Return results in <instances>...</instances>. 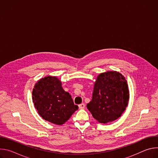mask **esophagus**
<instances>
[{"label": "esophagus", "mask_w": 158, "mask_h": 158, "mask_svg": "<svg viewBox=\"0 0 158 158\" xmlns=\"http://www.w3.org/2000/svg\"><path fill=\"white\" fill-rule=\"evenodd\" d=\"M79 109H84V108H85V104H84V103H82V104H81L79 105Z\"/></svg>", "instance_id": "esophagus-1"}]
</instances>
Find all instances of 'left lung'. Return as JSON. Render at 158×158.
Returning a JSON list of instances; mask_svg holds the SVG:
<instances>
[{
  "instance_id": "8db88e82",
  "label": "left lung",
  "mask_w": 158,
  "mask_h": 158,
  "mask_svg": "<svg viewBox=\"0 0 158 158\" xmlns=\"http://www.w3.org/2000/svg\"><path fill=\"white\" fill-rule=\"evenodd\" d=\"M129 99L127 82L124 76L117 71H107L98 76L92 100L87 107L96 121L106 124L122 115Z\"/></svg>"
}]
</instances>
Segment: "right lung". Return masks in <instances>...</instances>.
Masks as SVG:
<instances>
[{
	"instance_id": "add662e5",
	"label": "right lung",
	"mask_w": 158,
	"mask_h": 158,
	"mask_svg": "<svg viewBox=\"0 0 158 158\" xmlns=\"http://www.w3.org/2000/svg\"><path fill=\"white\" fill-rule=\"evenodd\" d=\"M32 100L38 114L44 120L57 125L64 124L79 108L56 76L45 77L35 83Z\"/></svg>"
}]
</instances>
